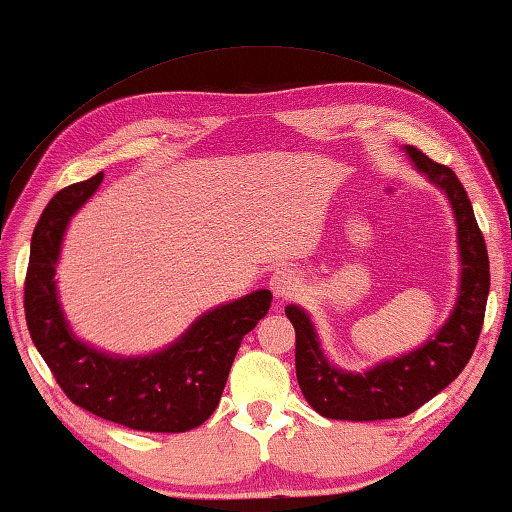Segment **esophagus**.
<instances>
[{
	"label": "esophagus",
	"instance_id": "esophagus-1",
	"mask_svg": "<svg viewBox=\"0 0 512 512\" xmlns=\"http://www.w3.org/2000/svg\"><path fill=\"white\" fill-rule=\"evenodd\" d=\"M268 284H271L275 298L284 300L298 291L300 277L296 271H291V268H277V271L268 277Z\"/></svg>",
	"mask_w": 512,
	"mask_h": 512
}]
</instances>
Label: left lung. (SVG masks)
I'll return each mask as SVG.
<instances>
[{"mask_svg": "<svg viewBox=\"0 0 512 512\" xmlns=\"http://www.w3.org/2000/svg\"><path fill=\"white\" fill-rule=\"evenodd\" d=\"M422 173L447 194L458 223L461 246V296L440 332L411 354L386 361L368 372H341L329 366L320 350L314 325L296 305L287 318L296 329V375L300 391L314 409L332 420H391L404 418L427 404L461 375L479 343L490 291L488 248L465 187L447 164L427 158L415 146H406Z\"/></svg>", "mask_w": 512, "mask_h": 512, "instance_id": "obj_1", "label": "left lung"}]
</instances>
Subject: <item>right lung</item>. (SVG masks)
Here are the masks:
<instances>
[{
    "mask_svg": "<svg viewBox=\"0 0 512 512\" xmlns=\"http://www.w3.org/2000/svg\"><path fill=\"white\" fill-rule=\"evenodd\" d=\"M103 173L51 198L31 237L24 277V316L38 352L76 406L137 431L178 433L203 424L219 406L241 339L271 307V291H255L212 309L183 339L151 357L121 359L74 339L56 298L54 271L69 216L88 201Z\"/></svg>",
    "mask_w": 512,
    "mask_h": 512,
    "instance_id": "1",
    "label": "right lung"
}]
</instances>
